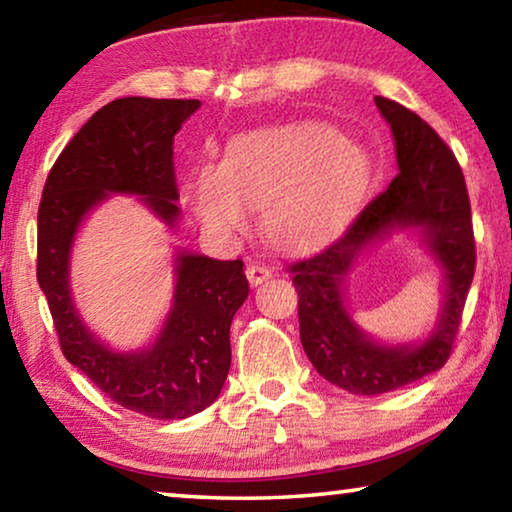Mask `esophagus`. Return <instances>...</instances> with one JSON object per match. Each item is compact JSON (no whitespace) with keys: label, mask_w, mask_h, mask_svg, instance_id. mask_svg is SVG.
Listing matches in <instances>:
<instances>
[{"label":"esophagus","mask_w":512,"mask_h":512,"mask_svg":"<svg viewBox=\"0 0 512 512\" xmlns=\"http://www.w3.org/2000/svg\"><path fill=\"white\" fill-rule=\"evenodd\" d=\"M246 275H248L250 284H253V287H257V284L266 282L268 277L273 275V271H271V268H268V266H262V264H250V266L246 268Z\"/></svg>","instance_id":"esophagus-1"}]
</instances>
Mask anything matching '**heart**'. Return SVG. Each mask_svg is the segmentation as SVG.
<instances>
[{"instance_id": "b5f03b06", "label": "heart", "mask_w": 512, "mask_h": 512, "mask_svg": "<svg viewBox=\"0 0 512 512\" xmlns=\"http://www.w3.org/2000/svg\"><path fill=\"white\" fill-rule=\"evenodd\" d=\"M370 187V162L348 137L320 121L262 128L232 140L219 164H203L185 185L189 210L210 235L246 232L262 207L266 239L307 253L348 228Z\"/></svg>"}]
</instances>
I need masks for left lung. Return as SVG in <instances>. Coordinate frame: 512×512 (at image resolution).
<instances>
[{"label":"left lung","instance_id":"obj_1","mask_svg":"<svg viewBox=\"0 0 512 512\" xmlns=\"http://www.w3.org/2000/svg\"><path fill=\"white\" fill-rule=\"evenodd\" d=\"M393 128L400 173L372 198L345 235L289 266L298 291L300 341L318 375L354 395H381L440 370L452 357L470 291L476 246L461 164L427 121L391 99L375 97ZM393 227H422L448 280L439 327L420 346L372 344L342 307V280L353 257Z\"/></svg>","mask_w":512,"mask_h":512}]
</instances>
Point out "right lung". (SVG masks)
I'll return each mask as SVG.
<instances>
[{
    "instance_id": "right-lung-1",
    "label": "right lung",
    "mask_w": 512,
    "mask_h": 512,
    "mask_svg": "<svg viewBox=\"0 0 512 512\" xmlns=\"http://www.w3.org/2000/svg\"><path fill=\"white\" fill-rule=\"evenodd\" d=\"M198 99L124 97L94 112L51 167L38 207V284L60 350L112 402L155 420H183L219 397L230 370V323L248 298L244 262L176 259V293L149 350L119 354L85 329L69 296L76 228L108 192L144 196L169 225L178 219L173 135Z\"/></svg>"
}]
</instances>
